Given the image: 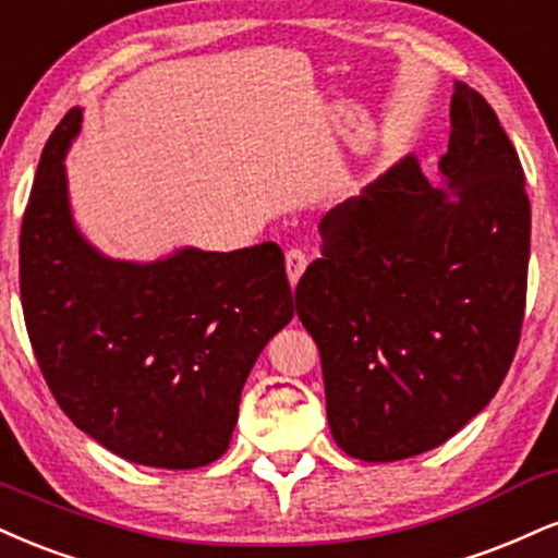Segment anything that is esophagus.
<instances>
[{"mask_svg": "<svg viewBox=\"0 0 558 558\" xmlns=\"http://www.w3.org/2000/svg\"><path fill=\"white\" fill-rule=\"evenodd\" d=\"M306 254L301 250H288L286 252V270H288V280H291V286L299 283L301 272H304L306 267Z\"/></svg>", "mask_w": 558, "mask_h": 558, "instance_id": "34e87169", "label": "esophagus"}]
</instances>
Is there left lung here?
I'll return each instance as SVG.
<instances>
[{
    "label": "left lung",
    "instance_id": "1",
    "mask_svg": "<svg viewBox=\"0 0 558 558\" xmlns=\"http://www.w3.org/2000/svg\"><path fill=\"white\" fill-rule=\"evenodd\" d=\"M432 186L415 158L322 218L296 286L345 454L395 462L445 445L494 398L525 319L530 199L499 117L454 83Z\"/></svg>",
    "mask_w": 558,
    "mask_h": 558
}]
</instances>
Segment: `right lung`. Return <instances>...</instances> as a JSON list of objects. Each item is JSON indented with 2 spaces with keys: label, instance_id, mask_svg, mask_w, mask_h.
Returning a JSON list of instances; mask_svg holds the SVG:
<instances>
[{
  "label": "right lung",
  "instance_id": "obj_1",
  "mask_svg": "<svg viewBox=\"0 0 558 558\" xmlns=\"http://www.w3.org/2000/svg\"><path fill=\"white\" fill-rule=\"evenodd\" d=\"M70 109L41 153L20 228V301L53 400L137 465L192 471L231 445L239 398L267 340L293 317L278 244L181 250L153 265L106 259L70 215Z\"/></svg>",
  "mask_w": 558,
  "mask_h": 558
}]
</instances>
